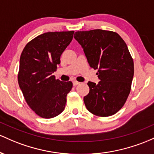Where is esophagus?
Segmentation results:
<instances>
[{
    "label": "esophagus",
    "mask_w": 154,
    "mask_h": 154,
    "mask_svg": "<svg viewBox=\"0 0 154 154\" xmlns=\"http://www.w3.org/2000/svg\"><path fill=\"white\" fill-rule=\"evenodd\" d=\"M72 84H73V86H77V85H79V84H80V82H77V81H73V82H72Z\"/></svg>",
    "instance_id": "34e87169"
}]
</instances>
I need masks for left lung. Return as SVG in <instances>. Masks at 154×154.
Returning <instances> with one entry per match:
<instances>
[{"instance_id":"1","label":"left lung","mask_w":154,"mask_h":154,"mask_svg":"<svg viewBox=\"0 0 154 154\" xmlns=\"http://www.w3.org/2000/svg\"><path fill=\"white\" fill-rule=\"evenodd\" d=\"M74 38L84 49L91 68L97 69V84L89 82V92L84 97L92 114L107 117L116 113L127 101L134 75V63L128 47L113 31H78Z\"/></svg>"}]
</instances>
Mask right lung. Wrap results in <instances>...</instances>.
Returning a JSON list of instances; mask_svg holds the SVG:
<instances>
[{
  "label": "right lung",
  "mask_w": 154,
  "mask_h": 154,
  "mask_svg": "<svg viewBox=\"0 0 154 154\" xmlns=\"http://www.w3.org/2000/svg\"><path fill=\"white\" fill-rule=\"evenodd\" d=\"M73 33L63 31L41 34L27 43L20 56L19 86L27 105L40 117L54 118L65 109L72 83L61 82L52 73Z\"/></svg>",
  "instance_id": "1"
}]
</instances>
